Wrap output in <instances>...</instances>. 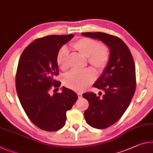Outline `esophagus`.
<instances>
[{
    "label": "esophagus",
    "instance_id": "obj_1",
    "mask_svg": "<svg viewBox=\"0 0 153 153\" xmlns=\"http://www.w3.org/2000/svg\"><path fill=\"white\" fill-rule=\"evenodd\" d=\"M77 96H78V98H81L82 97V93H77Z\"/></svg>",
    "mask_w": 153,
    "mask_h": 153
}]
</instances>
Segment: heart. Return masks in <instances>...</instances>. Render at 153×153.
I'll use <instances>...</instances> for the list:
<instances>
[{"mask_svg": "<svg viewBox=\"0 0 153 153\" xmlns=\"http://www.w3.org/2000/svg\"><path fill=\"white\" fill-rule=\"evenodd\" d=\"M71 47L79 54L88 58V62L99 71L103 69L108 64L110 53L106 46L100 44L93 39L82 37L71 44ZM69 50L66 47L59 50L56 62L61 70H67L69 67ZM95 79V74L92 69L74 70L64 77V84L76 91H83Z\"/></svg>", "mask_w": 153, "mask_h": 153, "instance_id": "1", "label": "heart"}]
</instances>
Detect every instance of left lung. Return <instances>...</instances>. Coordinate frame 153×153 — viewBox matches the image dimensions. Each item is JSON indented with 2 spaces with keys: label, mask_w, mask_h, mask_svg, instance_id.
Segmentation results:
<instances>
[{
  "label": "left lung",
  "mask_w": 153,
  "mask_h": 153,
  "mask_svg": "<svg viewBox=\"0 0 153 153\" xmlns=\"http://www.w3.org/2000/svg\"><path fill=\"white\" fill-rule=\"evenodd\" d=\"M82 35L101 41L110 49L108 64L93 84L103 91V95L100 97L94 93L82 94L89 103L88 108L84 111L86 123L96 129H105L120 119L135 93L134 61L129 49L120 38L101 32Z\"/></svg>",
  "instance_id": "obj_1"
}]
</instances>
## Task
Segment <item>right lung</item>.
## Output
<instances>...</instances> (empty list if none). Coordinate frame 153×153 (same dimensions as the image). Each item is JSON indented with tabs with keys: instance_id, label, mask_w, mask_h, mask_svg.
<instances>
[{
	"instance_id": "right-lung-1",
	"label": "right lung",
	"mask_w": 153,
	"mask_h": 153,
	"mask_svg": "<svg viewBox=\"0 0 153 153\" xmlns=\"http://www.w3.org/2000/svg\"><path fill=\"white\" fill-rule=\"evenodd\" d=\"M74 37L71 34L37 39L24 49L19 60L16 86L20 103L34 124L48 131L63 127L67 111L77 99V94L65 86L60 93L50 94L51 88H59L61 84L54 79L59 75L58 52Z\"/></svg>"
}]
</instances>
